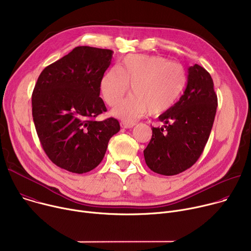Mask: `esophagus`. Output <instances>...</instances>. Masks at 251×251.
I'll return each instance as SVG.
<instances>
[{"label": "esophagus", "mask_w": 251, "mask_h": 251, "mask_svg": "<svg viewBox=\"0 0 251 251\" xmlns=\"http://www.w3.org/2000/svg\"><path fill=\"white\" fill-rule=\"evenodd\" d=\"M120 125H121V127H122V128L129 129V128L134 127L135 123H134V122H129V121H122V122L120 123Z\"/></svg>", "instance_id": "esophagus-1"}]
</instances>
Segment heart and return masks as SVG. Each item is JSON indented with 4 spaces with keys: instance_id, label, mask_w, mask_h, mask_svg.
Masks as SVG:
<instances>
[{
    "instance_id": "1",
    "label": "heart",
    "mask_w": 251,
    "mask_h": 251,
    "mask_svg": "<svg viewBox=\"0 0 251 251\" xmlns=\"http://www.w3.org/2000/svg\"><path fill=\"white\" fill-rule=\"evenodd\" d=\"M187 76L180 64L161 56L127 55L118 68L113 67L102 77L100 90L109 106L116 105L129 90L133 94L123 100L113 114L132 120L149 113L161 115L180 99Z\"/></svg>"
}]
</instances>
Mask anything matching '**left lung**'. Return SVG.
Returning <instances> with one entry per match:
<instances>
[{
	"label": "left lung",
	"instance_id": "8db88e82",
	"mask_svg": "<svg viewBox=\"0 0 251 251\" xmlns=\"http://www.w3.org/2000/svg\"><path fill=\"white\" fill-rule=\"evenodd\" d=\"M213 80L203 67H189L187 86L179 101L159 116L162 127H152L144 150L147 166L172 176L190 168L202 154L213 126L217 95Z\"/></svg>",
	"mask_w": 251,
	"mask_h": 251
}]
</instances>
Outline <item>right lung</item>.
<instances>
[{
	"label": "right lung",
	"instance_id": "obj_1",
	"mask_svg": "<svg viewBox=\"0 0 251 251\" xmlns=\"http://www.w3.org/2000/svg\"><path fill=\"white\" fill-rule=\"evenodd\" d=\"M113 51L79 46L40 74L32 94V114L41 145L65 170L86 173L103 160L108 142L120 130L115 118L97 121L107 111L100 84Z\"/></svg>",
	"mask_w": 251,
	"mask_h": 251
}]
</instances>
